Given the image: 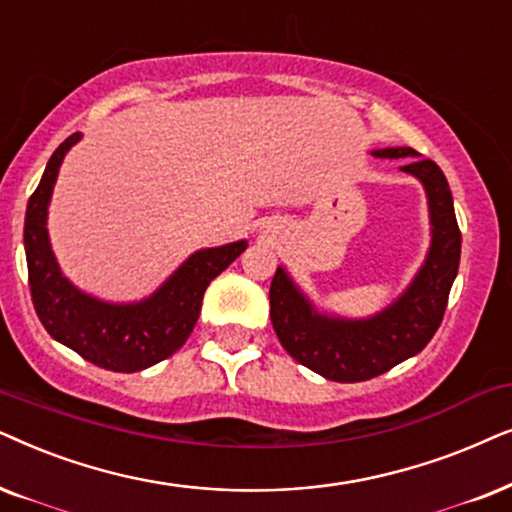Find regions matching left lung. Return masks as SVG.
Wrapping results in <instances>:
<instances>
[{
  "instance_id": "1",
  "label": "left lung",
  "mask_w": 512,
  "mask_h": 512,
  "mask_svg": "<svg viewBox=\"0 0 512 512\" xmlns=\"http://www.w3.org/2000/svg\"><path fill=\"white\" fill-rule=\"evenodd\" d=\"M374 156L410 159L400 170L419 177L428 196L431 250L410 288L377 316L363 320L318 313L283 267L276 269L269 288L271 323L283 349L297 363L339 384L379 377L424 351L442 323L459 271L461 231L447 177L438 163L419 159L412 147L379 149Z\"/></svg>"
}]
</instances>
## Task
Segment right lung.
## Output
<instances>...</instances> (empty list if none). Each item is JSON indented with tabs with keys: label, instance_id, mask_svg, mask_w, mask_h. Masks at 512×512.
Segmentation results:
<instances>
[{
	"label": "right lung",
	"instance_id": "1",
	"mask_svg": "<svg viewBox=\"0 0 512 512\" xmlns=\"http://www.w3.org/2000/svg\"><path fill=\"white\" fill-rule=\"evenodd\" d=\"M79 138V133H72L53 152L42 182L27 201L23 241L32 304L46 332L88 363L112 372H140L173 356L187 342L199 320L203 292L248 243L236 241L194 252L142 302L109 304L84 295L60 274L46 231V210L60 163Z\"/></svg>",
	"mask_w": 512,
	"mask_h": 512
}]
</instances>
